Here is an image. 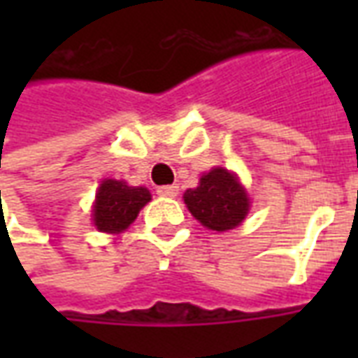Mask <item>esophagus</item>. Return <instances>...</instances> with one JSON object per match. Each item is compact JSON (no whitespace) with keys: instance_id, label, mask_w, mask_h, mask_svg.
<instances>
[{"instance_id":"esophagus-1","label":"esophagus","mask_w":358,"mask_h":358,"mask_svg":"<svg viewBox=\"0 0 358 358\" xmlns=\"http://www.w3.org/2000/svg\"><path fill=\"white\" fill-rule=\"evenodd\" d=\"M157 194L161 195V197H176V195H178V186L172 184V186L157 187Z\"/></svg>"}]
</instances>
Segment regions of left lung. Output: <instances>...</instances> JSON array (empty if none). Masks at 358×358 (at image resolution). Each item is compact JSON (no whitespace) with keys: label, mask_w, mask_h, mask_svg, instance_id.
I'll return each instance as SVG.
<instances>
[{"label":"left lung","mask_w":358,"mask_h":358,"mask_svg":"<svg viewBox=\"0 0 358 358\" xmlns=\"http://www.w3.org/2000/svg\"><path fill=\"white\" fill-rule=\"evenodd\" d=\"M187 209L209 230H232L245 218L249 199L238 178L226 169L207 172L199 186L184 194Z\"/></svg>","instance_id":"8db88e82"}]
</instances>
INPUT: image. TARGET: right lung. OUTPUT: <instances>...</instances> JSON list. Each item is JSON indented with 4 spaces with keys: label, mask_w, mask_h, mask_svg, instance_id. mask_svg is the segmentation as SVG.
Returning a JSON list of instances; mask_svg holds the SVG:
<instances>
[{
    "label": "right lung",
    "mask_w": 358,
    "mask_h": 358,
    "mask_svg": "<svg viewBox=\"0 0 358 358\" xmlns=\"http://www.w3.org/2000/svg\"><path fill=\"white\" fill-rule=\"evenodd\" d=\"M151 199L145 187H130L120 180H105L94 205V224L99 232H122L132 224L140 209Z\"/></svg>",
    "instance_id": "1"
}]
</instances>
